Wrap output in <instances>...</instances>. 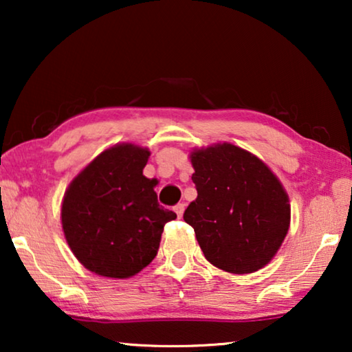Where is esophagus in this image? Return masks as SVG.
<instances>
[{"label": "esophagus", "instance_id": "obj_1", "mask_svg": "<svg viewBox=\"0 0 352 352\" xmlns=\"http://www.w3.org/2000/svg\"><path fill=\"white\" fill-rule=\"evenodd\" d=\"M184 210H186V205L184 204H177L175 206V211H176L177 218H182V214H184Z\"/></svg>", "mask_w": 352, "mask_h": 352}]
</instances>
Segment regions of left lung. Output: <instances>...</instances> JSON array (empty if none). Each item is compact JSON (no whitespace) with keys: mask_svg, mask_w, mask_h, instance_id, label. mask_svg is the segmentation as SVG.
<instances>
[{"mask_svg":"<svg viewBox=\"0 0 352 352\" xmlns=\"http://www.w3.org/2000/svg\"><path fill=\"white\" fill-rule=\"evenodd\" d=\"M197 199L184 211L205 258L230 274H250L276 256L290 226L288 195L256 155L234 144L190 153Z\"/></svg>","mask_w":352,"mask_h":352,"instance_id":"8db88e82","label":"left lung"}]
</instances>
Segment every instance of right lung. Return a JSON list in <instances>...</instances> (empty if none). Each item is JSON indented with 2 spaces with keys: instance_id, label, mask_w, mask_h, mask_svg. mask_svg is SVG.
Wrapping results in <instances>:
<instances>
[{
  "instance_id": "right-lung-1",
  "label": "right lung",
  "mask_w": 352,
  "mask_h": 352,
  "mask_svg": "<svg viewBox=\"0 0 352 352\" xmlns=\"http://www.w3.org/2000/svg\"><path fill=\"white\" fill-rule=\"evenodd\" d=\"M148 148L117 144L99 153L62 201L67 243L91 272L128 278L157 256L163 228L175 211L158 204L157 181L142 175Z\"/></svg>"
}]
</instances>
